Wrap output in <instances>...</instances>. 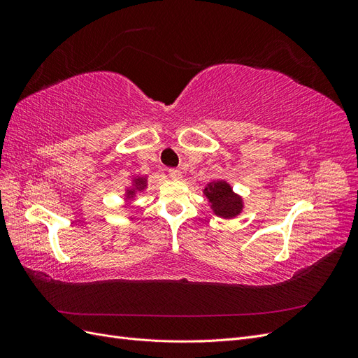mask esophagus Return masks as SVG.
<instances>
[{
    "label": "esophagus",
    "mask_w": 358,
    "mask_h": 358,
    "mask_svg": "<svg viewBox=\"0 0 358 358\" xmlns=\"http://www.w3.org/2000/svg\"><path fill=\"white\" fill-rule=\"evenodd\" d=\"M169 176H170L171 179L178 180V179L182 178V171H180L179 169H170V170H169Z\"/></svg>",
    "instance_id": "34e87169"
}]
</instances>
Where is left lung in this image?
<instances>
[{"instance_id": "1", "label": "left lung", "mask_w": 358, "mask_h": 358, "mask_svg": "<svg viewBox=\"0 0 358 358\" xmlns=\"http://www.w3.org/2000/svg\"><path fill=\"white\" fill-rule=\"evenodd\" d=\"M203 194L210 203V209L216 216L230 220L241 215L243 210V200L233 191L230 183L225 180H213L208 183Z\"/></svg>"}]
</instances>
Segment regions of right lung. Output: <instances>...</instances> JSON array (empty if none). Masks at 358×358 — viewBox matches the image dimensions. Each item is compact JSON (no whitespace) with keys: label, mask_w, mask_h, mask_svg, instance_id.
Instances as JSON below:
<instances>
[{"label":"right lung","mask_w":358,"mask_h":358,"mask_svg":"<svg viewBox=\"0 0 358 358\" xmlns=\"http://www.w3.org/2000/svg\"><path fill=\"white\" fill-rule=\"evenodd\" d=\"M146 183H148V179L143 176V178H134L133 179V187L131 188H127V191H125V199L127 200H131V199H134V196L137 192H140V191H143L145 188H146Z\"/></svg>","instance_id":"right-lung-1"}]
</instances>
